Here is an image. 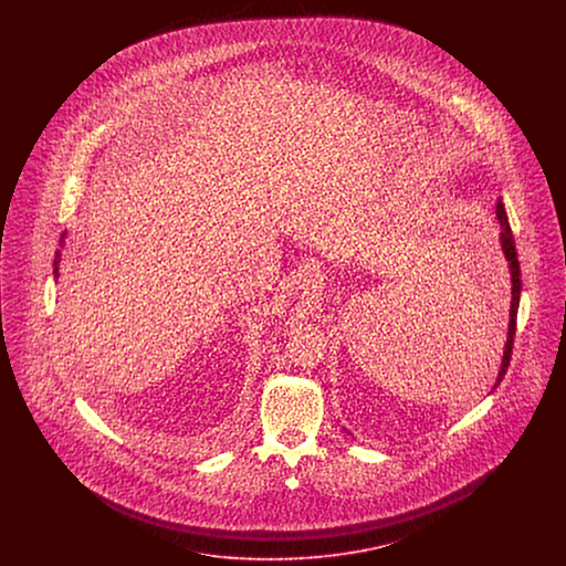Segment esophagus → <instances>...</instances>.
I'll return each mask as SVG.
<instances>
[{
    "label": "esophagus",
    "instance_id": "1",
    "mask_svg": "<svg viewBox=\"0 0 566 566\" xmlns=\"http://www.w3.org/2000/svg\"><path fill=\"white\" fill-rule=\"evenodd\" d=\"M321 280H323V268H321L318 261H310V263L303 265V270H301V282H303L305 286H314V284H318Z\"/></svg>",
    "mask_w": 566,
    "mask_h": 566
}]
</instances>
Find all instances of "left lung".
<instances>
[{"label": "left lung", "mask_w": 566, "mask_h": 566, "mask_svg": "<svg viewBox=\"0 0 566 566\" xmlns=\"http://www.w3.org/2000/svg\"><path fill=\"white\" fill-rule=\"evenodd\" d=\"M496 218L501 222V248L503 254L510 263V275H512V307H510V328H507V342H505V350H503V360H501V371L496 377V384H501V379L505 376L510 360H512L513 337H515V321H517V305H520V293H522V280H520V263H517V252H515V242H513L512 227L507 220V212L505 206L499 197L496 201Z\"/></svg>", "instance_id": "1"}]
</instances>
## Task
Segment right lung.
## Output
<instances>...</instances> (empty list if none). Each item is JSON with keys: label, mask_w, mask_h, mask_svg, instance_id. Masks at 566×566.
<instances>
[{"label": "right lung", "mask_w": 566, "mask_h": 566, "mask_svg": "<svg viewBox=\"0 0 566 566\" xmlns=\"http://www.w3.org/2000/svg\"><path fill=\"white\" fill-rule=\"evenodd\" d=\"M65 240V233L61 235V243ZM59 261H61V250H56V256H54V277H59Z\"/></svg>", "instance_id": "1"}]
</instances>
